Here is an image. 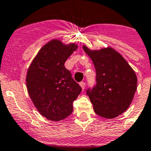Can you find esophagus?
Wrapping results in <instances>:
<instances>
[{"mask_svg": "<svg viewBox=\"0 0 151 151\" xmlns=\"http://www.w3.org/2000/svg\"><path fill=\"white\" fill-rule=\"evenodd\" d=\"M80 85H81L82 90H84L85 86H86V83H85L84 82H81V83H80Z\"/></svg>", "mask_w": 151, "mask_h": 151, "instance_id": "obj_1", "label": "esophagus"}]
</instances>
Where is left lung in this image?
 <instances>
[{
    "label": "left lung",
    "mask_w": 151,
    "mask_h": 151,
    "mask_svg": "<svg viewBox=\"0 0 151 151\" xmlns=\"http://www.w3.org/2000/svg\"><path fill=\"white\" fill-rule=\"evenodd\" d=\"M83 50L96 69V83L86 94L94 112L101 117L113 119L125 112L137 90V76L124 58L112 48Z\"/></svg>",
    "instance_id": "8db88e82"
}]
</instances>
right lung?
I'll return each mask as SVG.
<instances>
[{"label":"right lung","instance_id":"obj_1","mask_svg":"<svg viewBox=\"0 0 151 151\" xmlns=\"http://www.w3.org/2000/svg\"><path fill=\"white\" fill-rule=\"evenodd\" d=\"M77 48L74 43L53 39L38 52L28 69L27 86L34 106L51 121H61L73 112V102L81 89L65 63Z\"/></svg>","mask_w":151,"mask_h":151}]
</instances>
